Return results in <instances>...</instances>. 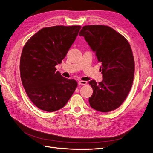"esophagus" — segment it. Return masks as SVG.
<instances>
[{"instance_id":"obj_1","label":"esophagus","mask_w":153,"mask_h":153,"mask_svg":"<svg viewBox=\"0 0 153 153\" xmlns=\"http://www.w3.org/2000/svg\"><path fill=\"white\" fill-rule=\"evenodd\" d=\"M78 84L79 85H86L87 84V82L84 80H80L78 82Z\"/></svg>"}]
</instances>
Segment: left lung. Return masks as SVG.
<instances>
[{
	"instance_id": "8db88e82",
	"label": "left lung",
	"mask_w": 153,
	"mask_h": 153,
	"mask_svg": "<svg viewBox=\"0 0 153 153\" xmlns=\"http://www.w3.org/2000/svg\"><path fill=\"white\" fill-rule=\"evenodd\" d=\"M79 36L84 37L101 64L103 81L89 82L93 89L89 98L91 106L101 112L117 109L126 98L133 82L135 61L129 43L106 25H85Z\"/></svg>"
}]
</instances>
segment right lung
<instances>
[{"label":"right lung","instance_id":"obj_1","mask_svg":"<svg viewBox=\"0 0 153 153\" xmlns=\"http://www.w3.org/2000/svg\"><path fill=\"white\" fill-rule=\"evenodd\" d=\"M81 27H45L32 36L23 48L20 61L22 82L38 108L50 112L61 109L75 91L76 81L62 76L55 66L65 58Z\"/></svg>","mask_w":153,"mask_h":153}]
</instances>
